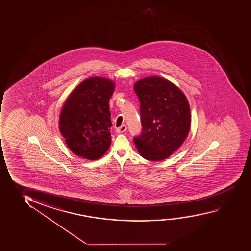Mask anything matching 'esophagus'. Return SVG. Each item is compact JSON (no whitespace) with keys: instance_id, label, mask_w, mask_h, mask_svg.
Returning a JSON list of instances; mask_svg holds the SVG:
<instances>
[{"instance_id":"1","label":"esophagus","mask_w":251,"mask_h":251,"mask_svg":"<svg viewBox=\"0 0 251 251\" xmlns=\"http://www.w3.org/2000/svg\"><path fill=\"white\" fill-rule=\"evenodd\" d=\"M127 127L126 125H122L121 126L119 127L117 129L118 133H123L125 131H126Z\"/></svg>"}]
</instances>
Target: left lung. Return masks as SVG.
<instances>
[{"label":"left lung","mask_w":251,"mask_h":251,"mask_svg":"<svg viewBox=\"0 0 251 251\" xmlns=\"http://www.w3.org/2000/svg\"><path fill=\"white\" fill-rule=\"evenodd\" d=\"M140 101L142 131L133 138L139 154L162 161L177 151L191 128V110L184 94L160 77H145L134 84Z\"/></svg>","instance_id":"8db88e82"}]
</instances>
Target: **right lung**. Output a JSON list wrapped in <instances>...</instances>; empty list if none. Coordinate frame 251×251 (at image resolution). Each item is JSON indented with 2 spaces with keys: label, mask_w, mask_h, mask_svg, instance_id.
<instances>
[{
  "label": "right lung",
  "mask_w": 251,
  "mask_h": 251,
  "mask_svg": "<svg viewBox=\"0 0 251 251\" xmlns=\"http://www.w3.org/2000/svg\"><path fill=\"white\" fill-rule=\"evenodd\" d=\"M114 84L102 77H90L71 93L60 116V133L78 156L90 161L101 157L111 144L109 100Z\"/></svg>",
  "instance_id": "right-lung-1"
}]
</instances>
